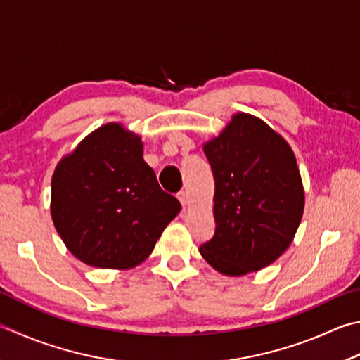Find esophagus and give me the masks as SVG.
Segmentation results:
<instances>
[{"label": "esophagus", "instance_id": "obj_1", "mask_svg": "<svg viewBox=\"0 0 360 360\" xmlns=\"http://www.w3.org/2000/svg\"><path fill=\"white\" fill-rule=\"evenodd\" d=\"M178 200L181 201L182 207H186V206L188 205V195H187V192H186V191H181V192L178 193Z\"/></svg>", "mask_w": 360, "mask_h": 360}]
</instances>
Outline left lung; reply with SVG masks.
Returning a JSON list of instances; mask_svg holds the SVG:
<instances>
[{"mask_svg": "<svg viewBox=\"0 0 360 360\" xmlns=\"http://www.w3.org/2000/svg\"><path fill=\"white\" fill-rule=\"evenodd\" d=\"M215 192V234L200 247L215 271L240 277L288 250L300 225L305 192L290 143L250 113H234L202 143Z\"/></svg>", "mask_w": 360, "mask_h": 360, "instance_id": "8db88e82", "label": "left lung"}]
</instances>
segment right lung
Returning <instances> with one entry per match:
<instances>
[{
  "instance_id": "obj_1",
  "label": "right lung",
  "mask_w": 360,
  "mask_h": 360,
  "mask_svg": "<svg viewBox=\"0 0 360 360\" xmlns=\"http://www.w3.org/2000/svg\"><path fill=\"white\" fill-rule=\"evenodd\" d=\"M141 135L122 122L88 134L51 176L50 214L68 250L99 269L127 271L153 253L181 211L143 159Z\"/></svg>"
}]
</instances>
